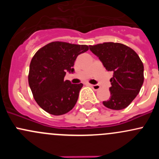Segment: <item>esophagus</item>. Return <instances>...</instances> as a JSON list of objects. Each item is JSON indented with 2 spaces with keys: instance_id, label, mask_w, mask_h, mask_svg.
<instances>
[{
  "instance_id": "34e87169",
  "label": "esophagus",
  "mask_w": 159,
  "mask_h": 159,
  "mask_svg": "<svg viewBox=\"0 0 159 159\" xmlns=\"http://www.w3.org/2000/svg\"><path fill=\"white\" fill-rule=\"evenodd\" d=\"M89 85L91 86V87L92 88V89H94V91H98V90L101 89L100 86L98 85V84H89Z\"/></svg>"
}]
</instances>
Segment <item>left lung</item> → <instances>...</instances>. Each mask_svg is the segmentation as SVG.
Masks as SVG:
<instances>
[{"instance_id": "1", "label": "left lung", "mask_w": 159, "mask_h": 159, "mask_svg": "<svg viewBox=\"0 0 159 159\" xmlns=\"http://www.w3.org/2000/svg\"><path fill=\"white\" fill-rule=\"evenodd\" d=\"M108 71L113 72L110 79L111 96L103 105L113 110L127 108L135 98L144 82V65L137 53L121 43L105 42L89 45Z\"/></svg>"}]
</instances>
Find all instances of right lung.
Here are the masks:
<instances>
[{"label":"right lung","instance_id":"1","mask_svg":"<svg viewBox=\"0 0 159 159\" xmlns=\"http://www.w3.org/2000/svg\"><path fill=\"white\" fill-rule=\"evenodd\" d=\"M89 50L85 44L53 41L35 53L30 64L28 83L38 105L54 115L68 113L75 107L83 84L64 81L74 71L77 57Z\"/></svg>","mask_w":159,"mask_h":159}]
</instances>
